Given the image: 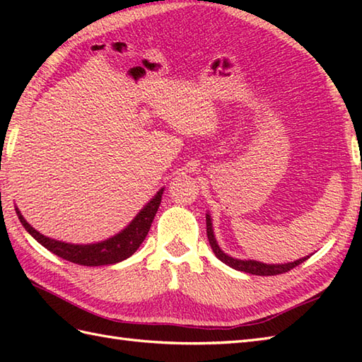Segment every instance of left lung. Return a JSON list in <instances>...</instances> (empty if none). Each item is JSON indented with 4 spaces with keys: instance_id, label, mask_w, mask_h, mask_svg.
Returning a JSON list of instances; mask_svg holds the SVG:
<instances>
[{
    "instance_id": "1",
    "label": "left lung",
    "mask_w": 362,
    "mask_h": 362,
    "mask_svg": "<svg viewBox=\"0 0 362 362\" xmlns=\"http://www.w3.org/2000/svg\"><path fill=\"white\" fill-rule=\"evenodd\" d=\"M206 236H209V241L211 249L214 252V255H216L222 263H226L227 266L236 269V271H241V272H247L252 275H279V274H284L291 271V269H294L296 266L302 264L303 261L308 259L310 257H305V258H300L297 261H292V263H284V264H266V263H259V261L255 259H238L227 255L221 250V247L216 243V238H214V232H213V224H211V218L210 214L206 213Z\"/></svg>"
}]
</instances>
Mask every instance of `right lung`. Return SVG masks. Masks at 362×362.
Here are the masks:
<instances>
[{
  "mask_svg": "<svg viewBox=\"0 0 362 362\" xmlns=\"http://www.w3.org/2000/svg\"><path fill=\"white\" fill-rule=\"evenodd\" d=\"M163 189L165 188L157 191V194L144 205V209L136 214L134 221L130 222L124 230H121L119 233L109 238V240L95 244H71L51 240V238L37 232V230L23 218V214L18 211V209H15V211H17L20 222L23 227L28 230L29 235L35 238V241L40 243L45 249L52 252L54 255L81 266H105L119 263V261L134 255L136 249L140 247L146 235L149 232L153 218H156Z\"/></svg>",
  "mask_w": 362,
  "mask_h": 362,
  "instance_id": "right-lung-1",
  "label": "right lung"
}]
</instances>
